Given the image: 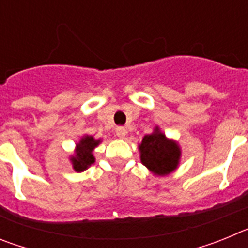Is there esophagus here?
<instances>
[{"mask_svg": "<svg viewBox=\"0 0 248 248\" xmlns=\"http://www.w3.org/2000/svg\"><path fill=\"white\" fill-rule=\"evenodd\" d=\"M115 133H117V135L120 139H124V138L126 137V134H128V131H126V129L124 128V126H118V128L115 129Z\"/></svg>", "mask_w": 248, "mask_h": 248, "instance_id": "esophagus-1", "label": "esophagus"}]
</instances>
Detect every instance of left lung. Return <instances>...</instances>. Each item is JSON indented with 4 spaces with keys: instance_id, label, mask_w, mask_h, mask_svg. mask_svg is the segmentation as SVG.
<instances>
[{
    "instance_id": "1",
    "label": "left lung",
    "mask_w": 248,
    "mask_h": 248,
    "mask_svg": "<svg viewBox=\"0 0 248 248\" xmlns=\"http://www.w3.org/2000/svg\"><path fill=\"white\" fill-rule=\"evenodd\" d=\"M138 148L141 164L155 176H166L180 165V145L176 140L169 139L159 126L145 135Z\"/></svg>"
}]
</instances>
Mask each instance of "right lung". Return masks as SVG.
<instances>
[{
  "label": "right lung",
  "mask_w": 248,
  "mask_h": 248,
  "mask_svg": "<svg viewBox=\"0 0 248 248\" xmlns=\"http://www.w3.org/2000/svg\"><path fill=\"white\" fill-rule=\"evenodd\" d=\"M102 143V139H95L92 135L85 134L80 138V140L76 144L74 154L69 156V161L72 164L74 171L82 172L95 163L94 157V149Z\"/></svg>",
  "instance_id": "add662e5"
}]
</instances>
